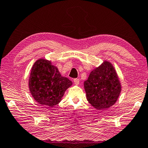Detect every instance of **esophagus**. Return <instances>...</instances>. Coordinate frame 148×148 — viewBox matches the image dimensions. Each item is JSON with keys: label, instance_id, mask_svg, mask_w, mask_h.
Masks as SVG:
<instances>
[{"label": "esophagus", "instance_id": "obj_1", "mask_svg": "<svg viewBox=\"0 0 148 148\" xmlns=\"http://www.w3.org/2000/svg\"><path fill=\"white\" fill-rule=\"evenodd\" d=\"M74 82L76 85H78L79 84V79H78V78L74 79Z\"/></svg>", "mask_w": 148, "mask_h": 148}]
</instances>
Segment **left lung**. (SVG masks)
<instances>
[{
	"label": "left lung",
	"mask_w": 148,
	"mask_h": 148,
	"mask_svg": "<svg viewBox=\"0 0 148 148\" xmlns=\"http://www.w3.org/2000/svg\"><path fill=\"white\" fill-rule=\"evenodd\" d=\"M84 87L87 101L99 110L108 109L116 103L121 89L116 71L107 61L90 73Z\"/></svg>",
	"instance_id": "8db88e82"
}]
</instances>
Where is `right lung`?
I'll return each instance as SVG.
<instances>
[{
  "label": "right lung",
  "mask_w": 148,
  "mask_h": 148,
  "mask_svg": "<svg viewBox=\"0 0 148 148\" xmlns=\"http://www.w3.org/2000/svg\"><path fill=\"white\" fill-rule=\"evenodd\" d=\"M72 84L71 80L61 76L57 67L45 59H39L34 64L29 82L30 91L35 101L48 107L58 104Z\"/></svg>",
  "instance_id": "right-lung-1"
}]
</instances>
